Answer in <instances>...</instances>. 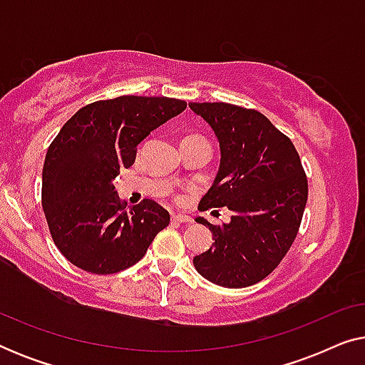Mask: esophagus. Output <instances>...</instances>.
<instances>
[{"mask_svg":"<svg viewBox=\"0 0 365 365\" xmlns=\"http://www.w3.org/2000/svg\"><path fill=\"white\" fill-rule=\"evenodd\" d=\"M173 222H192L191 216H186V214H173Z\"/></svg>","mask_w":365,"mask_h":365,"instance_id":"1","label":"esophagus"}]
</instances>
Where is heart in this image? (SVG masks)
Instances as JSON below:
<instances>
[{
	"label": "heart",
	"mask_w": 365,
	"mask_h": 365,
	"mask_svg": "<svg viewBox=\"0 0 365 365\" xmlns=\"http://www.w3.org/2000/svg\"><path fill=\"white\" fill-rule=\"evenodd\" d=\"M189 138H196V136H189Z\"/></svg>",
	"instance_id": "obj_1"
}]
</instances>
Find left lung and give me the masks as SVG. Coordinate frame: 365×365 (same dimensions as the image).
<instances>
[{
  "instance_id": "1",
  "label": "left lung",
  "mask_w": 365,
  "mask_h": 365,
  "mask_svg": "<svg viewBox=\"0 0 365 365\" xmlns=\"http://www.w3.org/2000/svg\"><path fill=\"white\" fill-rule=\"evenodd\" d=\"M216 134L221 163L201 211L224 207L231 222L214 226L212 246L194 267L217 286L247 287L279 266L301 226L307 178L291 139L256 109L227 103H189Z\"/></svg>"
}]
</instances>
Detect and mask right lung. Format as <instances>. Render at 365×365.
<instances>
[{
    "instance_id": "add662e5",
    "label": "right lung",
    "mask_w": 365,
    "mask_h": 365,
    "mask_svg": "<svg viewBox=\"0 0 365 365\" xmlns=\"http://www.w3.org/2000/svg\"><path fill=\"white\" fill-rule=\"evenodd\" d=\"M164 96H119L79 109L48 148L41 204L64 257L83 271L114 274L141 261L169 212L153 199L136 206L114 189L119 169L133 166L138 144L186 109Z\"/></svg>"
}]
</instances>
